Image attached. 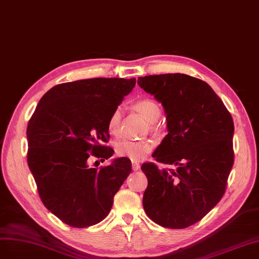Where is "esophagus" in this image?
Listing matches in <instances>:
<instances>
[{
	"mask_svg": "<svg viewBox=\"0 0 259 259\" xmlns=\"http://www.w3.org/2000/svg\"><path fill=\"white\" fill-rule=\"evenodd\" d=\"M140 168H141V165H140L139 162L132 161V170L133 171H138V170H140Z\"/></svg>",
	"mask_w": 259,
	"mask_h": 259,
	"instance_id": "34e87169",
	"label": "esophagus"
}]
</instances>
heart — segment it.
Returning a JSON list of instances; mask_svg holds the SVG:
<instances>
[{"instance_id": "heart-1", "label": "heart", "mask_w": 259, "mask_h": 259, "mask_svg": "<svg viewBox=\"0 0 259 259\" xmlns=\"http://www.w3.org/2000/svg\"><path fill=\"white\" fill-rule=\"evenodd\" d=\"M136 110L143 116L148 122H155L160 116V107L152 99H142L135 105ZM121 110L115 108L108 118L107 128L111 135L118 136L120 132ZM155 143L152 140H124L116 145V154L119 157L128 158L132 161H140L153 151Z\"/></svg>"}]
</instances>
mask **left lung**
<instances>
[{
    "label": "left lung",
    "instance_id": "8db88e82",
    "mask_svg": "<svg viewBox=\"0 0 259 259\" xmlns=\"http://www.w3.org/2000/svg\"><path fill=\"white\" fill-rule=\"evenodd\" d=\"M139 86L164 108L168 135L156 148L157 162L175 165L159 169L145 162L147 178L143 207L165 228L191 226L218 204L233 165L230 113L205 81L186 74L139 77Z\"/></svg>",
    "mask_w": 259,
    "mask_h": 259
}]
</instances>
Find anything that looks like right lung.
I'll return each instance as SVG.
<instances>
[{"mask_svg": "<svg viewBox=\"0 0 259 259\" xmlns=\"http://www.w3.org/2000/svg\"><path fill=\"white\" fill-rule=\"evenodd\" d=\"M136 86V78H89L57 85L41 97L27 128L28 164L43 204L69 226L103 221L114 196L131 173L128 158L100 169L94 156L108 159L107 122Z\"/></svg>", "mask_w": 259, "mask_h": 259, "instance_id": "add662e5", "label": "right lung"}]
</instances>
